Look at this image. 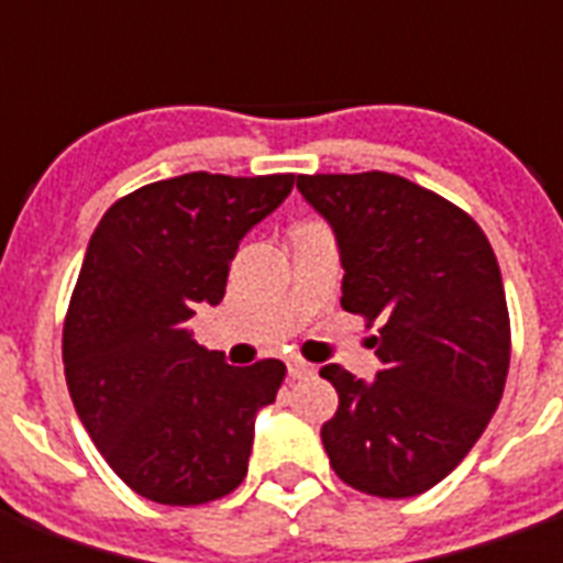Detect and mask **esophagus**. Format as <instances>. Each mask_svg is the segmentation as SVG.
Masks as SVG:
<instances>
[{"label":"esophagus","instance_id":"obj_1","mask_svg":"<svg viewBox=\"0 0 563 563\" xmlns=\"http://www.w3.org/2000/svg\"><path fill=\"white\" fill-rule=\"evenodd\" d=\"M312 365H309V362H300V360H291L289 362V376L291 379H303V376H309L312 374Z\"/></svg>","mask_w":563,"mask_h":563}]
</instances>
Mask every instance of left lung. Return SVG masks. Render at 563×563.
Instances as JSON below:
<instances>
[{"label":"left lung","instance_id":"8db88e82","mask_svg":"<svg viewBox=\"0 0 563 563\" xmlns=\"http://www.w3.org/2000/svg\"><path fill=\"white\" fill-rule=\"evenodd\" d=\"M298 189L333 228L342 307L383 321L374 383L321 368L339 391L321 427L330 464L362 494L418 497L471 453L506 388L511 327L494 247L467 212L400 175H298Z\"/></svg>","mask_w":563,"mask_h":563}]
</instances>
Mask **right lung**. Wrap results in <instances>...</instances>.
Wrapping results in <instances>:
<instances>
[{
    "instance_id": "right-lung-1",
    "label": "right lung",
    "mask_w": 563,
    "mask_h": 563,
    "mask_svg": "<svg viewBox=\"0 0 563 563\" xmlns=\"http://www.w3.org/2000/svg\"><path fill=\"white\" fill-rule=\"evenodd\" d=\"M295 175L189 172L119 198L92 233L64 324L69 397L104 462L140 497L201 506L247 473L256 411L286 365L233 368L189 333L219 307L230 260Z\"/></svg>"
}]
</instances>
